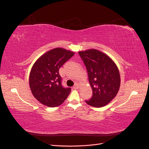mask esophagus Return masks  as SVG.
I'll list each match as a JSON object with an SVG mask.
<instances>
[{"label": "esophagus", "mask_w": 149, "mask_h": 149, "mask_svg": "<svg viewBox=\"0 0 149 149\" xmlns=\"http://www.w3.org/2000/svg\"><path fill=\"white\" fill-rule=\"evenodd\" d=\"M78 88H79V84H77V83H76V84L74 85L73 88H74V89H78Z\"/></svg>", "instance_id": "esophagus-1"}]
</instances>
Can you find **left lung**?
<instances>
[{
    "label": "left lung",
    "mask_w": 149,
    "mask_h": 149,
    "mask_svg": "<svg viewBox=\"0 0 149 149\" xmlns=\"http://www.w3.org/2000/svg\"><path fill=\"white\" fill-rule=\"evenodd\" d=\"M78 53L87 69L93 90L92 97L86 102L94 107L107 105L116 97L120 88L118 66L109 56L97 49H90Z\"/></svg>",
    "instance_id": "obj_1"
}]
</instances>
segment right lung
I'll use <instances>...</instances> for the list:
<instances>
[{
  "label": "right lung",
  "mask_w": 149,
  "mask_h": 149,
  "mask_svg": "<svg viewBox=\"0 0 149 149\" xmlns=\"http://www.w3.org/2000/svg\"><path fill=\"white\" fill-rule=\"evenodd\" d=\"M74 55L70 50L56 48L43 54L33 64L29 76L30 88L42 104L57 107L68 96L71 88L62 86L59 70Z\"/></svg>",
  "instance_id": "add662e5"
}]
</instances>
